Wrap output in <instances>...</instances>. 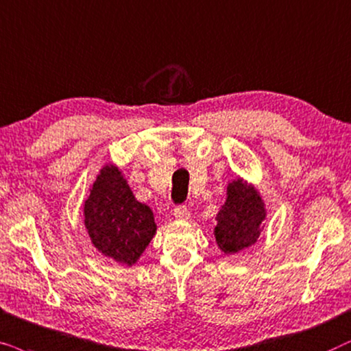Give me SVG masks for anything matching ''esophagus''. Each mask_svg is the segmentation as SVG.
<instances>
[{"mask_svg":"<svg viewBox=\"0 0 351 351\" xmlns=\"http://www.w3.org/2000/svg\"><path fill=\"white\" fill-rule=\"evenodd\" d=\"M173 215H175V218H178V219H189L191 218V212L186 207H183V205L173 210Z\"/></svg>","mask_w":351,"mask_h":351,"instance_id":"obj_1","label":"esophagus"}]
</instances>
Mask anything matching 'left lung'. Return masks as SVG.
<instances>
[{"label":"left lung","mask_w":351,"mask_h":351,"mask_svg":"<svg viewBox=\"0 0 351 351\" xmlns=\"http://www.w3.org/2000/svg\"><path fill=\"white\" fill-rule=\"evenodd\" d=\"M268 215L265 199L258 188L237 176L226 186V197L219 207L217 226L213 228L215 242L224 255H236L258 241L265 230Z\"/></svg>","instance_id":"obj_1"}]
</instances>
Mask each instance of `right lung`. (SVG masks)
Masks as SVG:
<instances>
[{
    "instance_id": "1",
    "label": "right lung",
    "mask_w": 351,
    "mask_h": 351,
    "mask_svg": "<svg viewBox=\"0 0 351 351\" xmlns=\"http://www.w3.org/2000/svg\"><path fill=\"white\" fill-rule=\"evenodd\" d=\"M83 223L95 249L127 268L138 263L157 224L149 205L134 197L115 163L101 167L83 202Z\"/></svg>"
}]
</instances>
